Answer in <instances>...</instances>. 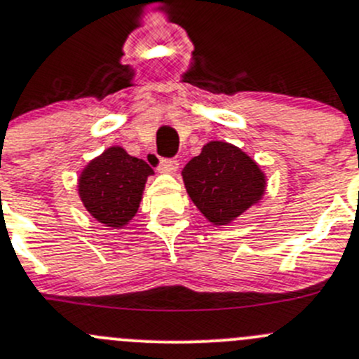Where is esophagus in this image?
<instances>
[{"instance_id": "1", "label": "esophagus", "mask_w": 359, "mask_h": 359, "mask_svg": "<svg viewBox=\"0 0 359 359\" xmlns=\"http://www.w3.org/2000/svg\"><path fill=\"white\" fill-rule=\"evenodd\" d=\"M177 168H179V161L177 160H161L160 167H158L161 173H175Z\"/></svg>"}]
</instances>
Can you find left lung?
I'll list each match as a JSON object with an SVG mask.
<instances>
[{
	"label": "left lung",
	"instance_id": "left-lung-1",
	"mask_svg": "<svg viewBox=\"0 0 359 359\" xmlns=\"http://www.w3.org/2000/svg\"><path fill=\"white\" fill-rule=\"evenodd\" d=\"M187 194L213 225H230L262 201L266 175L249 154L225 141H210L182 168Z\"/></svg>",
	"mask_w": 359,
	"mask_h": 359
}]
</instances>
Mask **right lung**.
I'll use <instances>...</instances> for the list:
<instances>
[{"instance_id":"1","label":"right lung","mask_w":359,"mask_h":359,"mask_svg":"<svg viewBox=\"0 0 359 359\" xmlns=\"http://www.w3.org/2000/svg\"><path fill=\"white\" fill-rule=\"evenodd\" d=\"M149 175L154 172L144 160L130 156L122 146H110L82 168L79 198L104 227H127L137 213Z\"/></svg>"}]
</instances>
